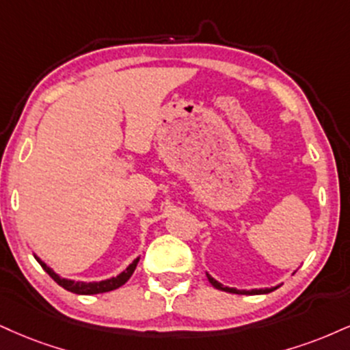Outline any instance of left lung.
<instances>
[{"mask_svg":"<svg viewBox=\"0 0 350 350\" xmlns=\"http://www.w3.org/2000/svg\"><path fill=\"white\" fill-rule=\"evenodd\" d=\"M207 279L210 284L213 285V287L218 288V290H223V292H228V293H238V295H264V293H271L273 290H277L280 287L282 284L275 285V287H269V288H251V290H239V288H234V287H226V285H223L218 282L217 279H213L212 275L207 272Z\"/></svg>","mask_w":350,"mask_h":350,"instance_id":"8db88e82","label":"left lung"}]
</instances>
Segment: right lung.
I'll return each mask as SVG.
<instances>
[{"label":"right lung","instance_id":"right-lung-1","mask_svg":"<svg viewBox=\"0 0 350 350\" xmlns=\"http://www.w3.org/2000/svg\"><path fill=\"white\" fill-rule=\"evenodd\" d=\"M33 258L37 259V262L40 264L42 269H44V271L47 272L49 275L52 277V279L57 282L58 285H60V287L68 290V292H71V293H78V295H96V293H106V292H111V290L122 287V285H124L125 282L132 277L135 269H137L138 260H140V256H138L137 259H133L132 264H129V267L125 269V271H122L119 275L111 277V279L99 280V282H81V280L77 282V280L65 279V277L58 275V273L55 272L52 267H49L47 264H45L37 254H33Z\"/></svg>","mask_w":350,"mask_h":350}]
</instances>
